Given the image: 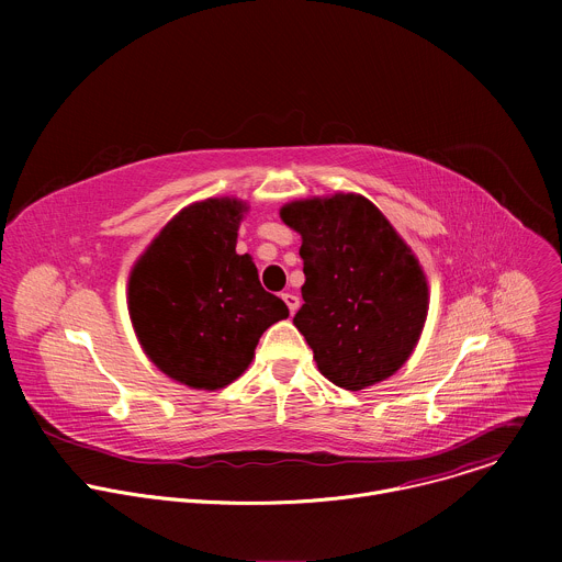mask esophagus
Here are the masks:
<instances>
[{"mask_svg": "<svg viewBox=\"0 0 562 562\" xmlns=\"http://www.w3.org/2000/svg\"><path fill=\"white\" fill-rule=\"evenodd\" d=\"M282 300L286 302V306H289V311H291V315L297 311V306H300V297L295 295V293H282Z\"/></svg>", "mask_w": 562, "mask_h": 562, "instance_id": "esophagus-1", "label": "esophagus"}]
</instances>
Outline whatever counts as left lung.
Here are the masks:
<instances>
[{
    "instance_id": "1",
    "label": "left lung",
    "mask_w": 562,
    "mask_h": 562,
    "mask_svg": "<svg viewBox=\"0 0 562 562\" xmlns=\"http://www.w3.org/2000/svg\"><path fill=\"white\" fill-rule=\"evenodd\" d=\"M302 237L304 304L293 325L334 384L360 391L414 353L429 311L427 276L382 211L358 193L280 209Z\"/></svg>"
}]
</instances>
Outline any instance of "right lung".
I'll return each instance as SVG.
<instances>
[{
    "label": "right lung",
    "mask_w": 562,
    "mask_h": 562,
    "mask_svg": "<svg viewBox=\"0 0 562 562\" xmlns=\"http://www.w3.org/2000/svg\"><path fill=\"white\" fill-rule=\"evenodd\" d=\"M247 202L209 198L159 231L128 276V315L146 358L171 380L215 391L243 375L260 336L289 317L262 289L249 254L237 256Z\"/></svg>",
    "instance_id": "right-lung-1"
}]
</instances>
